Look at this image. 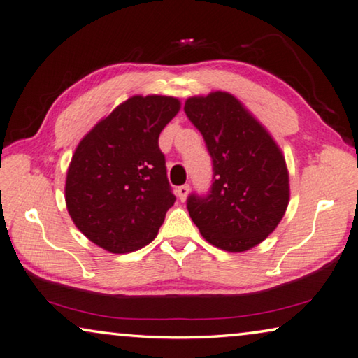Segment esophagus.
Masks as SVG:
<instances>
[{
	"instance_id": "34e87169",
	"label": "esophagus",
	"mask_w": 358,
	"mask_h": 358,
	"mask_svg": "<svg viewBox=\"0 0 358 358\" xmlns=\"http://www.w3.org/2000/svg\"><path fill=\"white\" fill-rule=\"evenodd\" d=\"M176 192H178V196H179V200H180V201H184L185 198H187V195H189V192H190V187L187 185V184H184V185H179V187H178V190H176Z\"/></svg>"
}]
</instances>
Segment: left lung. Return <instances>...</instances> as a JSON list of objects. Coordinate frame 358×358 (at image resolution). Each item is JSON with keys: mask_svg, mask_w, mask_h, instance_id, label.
I'll return each mask as SVG.
<instances>
[{"mask_svg": "<svg viewBox=\"0 0 358 358\" xmlns=\"http://www.w3.org/2000/svg\"><path fill=\"white\" fill-rule=\"evenodd\" d=\"M184 112L213 162L210 192L187 198L192 221L221 250L240 252L259 245L289 201L288 169L278 145L229 92L187 99Z\"/></svg>", "mask_w": 358, "mask_h": 358, "instance_id": "1", "label": "left lung"}]
</instances>
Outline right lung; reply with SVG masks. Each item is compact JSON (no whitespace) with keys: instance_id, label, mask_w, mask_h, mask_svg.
I'll list each match as a JSON object with an SVG mask.
<instances>
[{"instance_id":"right-lung-1","label":"right lung","mask_w":358,"mask_h":358,"mask_svg":"<svg viewBox=\"0 0 358 358\" xmlns=\"http://www.w3.org/2000/svg\"><path fill=\"white\" fill-rule=\"evenodd\" d=\"M176 97L134 96L99 122L76 147L65 182L80 232L110 252L155 238L174 205L158 137L179 112Z\"/></svg>"}]
</instances>
